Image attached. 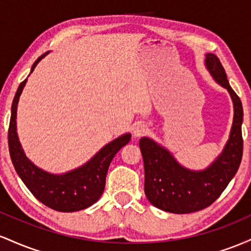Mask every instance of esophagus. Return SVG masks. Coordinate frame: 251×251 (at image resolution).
Returning <instances> with one entry per match:
<instances>
[{
    "instance_id": "obj_1",
    "label": "esophagus",
    "mask_w": 251,
    "mask_h": 251,
    "mask_svg": "<svg viewBox=\"0 0 251 251\" xmlns=\"http://www.w3.org/2000/svg\"><path fill=\"white\" fill-rule=\"evenodd\" d=\"M149 132V127L145 125V124H138L134 127V135L135 137H143Z\"/></svg>"
}]
</instances>
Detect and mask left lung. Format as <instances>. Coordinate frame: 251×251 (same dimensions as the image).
<instances>
[{
	"label": "left lung",
	"mask_w": 251,
	"mask_h": 251,
	"mask_svg": "<svg viewBox=\"0 0 251 251\" xmlns=\"http://www.w3.org/2000/svg\"><path fill=\"white\" fill-rule=\"evenodd\" d=\"M205 63L216 81L227 89L234 102V123L223 153L204 171H191L179 165L168 150L153 140L142 138L139 142L146 197L155 208L172 214H190L211 205L234 178L243 155L241 99L230 87L220 59L215 54H206Z\"/></svg>",
	"instance_id": "1"
}]
</instances>
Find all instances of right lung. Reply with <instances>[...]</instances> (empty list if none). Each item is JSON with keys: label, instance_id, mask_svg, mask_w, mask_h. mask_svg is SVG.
<instances>
[{"label": "right lung", "instance_id": "add662e5", "mask_svg": "<svg viewBox=\"0 0 251 251\" xmlns=\"http://www.w3.org/2000/svg\"><path fill=\"white\" fill-rule=\"evenodd\" d=\"M47 53L37 57V62ZM27 79L20 83L13 105L8 129V145L11 162L17 175L29 191L48 208L61 212H74L93 205L101 197L106 184L109 164L117 152L131 140V134H124L107 144L81 168L65 175H50L33 165L24 153L16 133V108Z\"/></svg>", "mask_w": 251, "mask_h": 251}]
</instances>
